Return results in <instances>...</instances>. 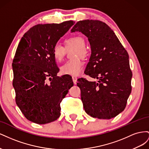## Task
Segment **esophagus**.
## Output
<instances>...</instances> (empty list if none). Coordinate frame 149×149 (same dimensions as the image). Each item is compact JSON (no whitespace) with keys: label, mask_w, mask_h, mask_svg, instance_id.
<instances>
[{"label":"esophagus","mask_w":149,"mask_h":149,"mask_svg":"<svg viewBox=\"0 0 149 149\" xmlns=\"http://www.w3.org/2000/svg\"><path fill=\"white\" fill-rule=\"evenodd\" d=\"M72 79H73V81L74 84H76V82H77V78L75 77V76H73V77H72Z\"/></svg>","instance_id":"esophagus-1"}]
</instances>
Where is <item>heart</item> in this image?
I'll use <instances>...</instances> for the list:
<instances>
[{
  "label": "heart",
  "mask_w": 149,
  "mask_h": 149,
  "mask_svg": "<svg viewBox=\"0 0 149 149\" xmlns=\"http://www.w3.org/2000/svg\"><path fill=\"white\" fill-rule=\"evenodd\" d=\"M66 48H75L73 53V58L81 57L83 58L86 57L88 51L86 49L85 40L81 36H74L67 39L65 41ZM52 54L55 60L60 61L63 58L65 54V48L59 43H56L52 49ZM83 69V63L79 58H76L73 60L66 62L61 67V72L62 74L70 76H78Z\"/></svg>",
  "instance_id": "b5f03b06"
}]
</instances>
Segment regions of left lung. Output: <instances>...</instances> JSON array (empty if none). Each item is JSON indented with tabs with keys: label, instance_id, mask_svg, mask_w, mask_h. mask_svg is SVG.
Segmentation results:
<instances>
[{
	"label": "left lung",
	"instance_id": "8db88e82",
	"mask_svg": "<svg viewBox=\"0 0 149 149\" xmlns=\"http://www.w3.org/2000/svg\"><path fill=\"white\" fill-rule=\"evenodd\" d=\"M71 31L88 38L91 54L84 73L97 79L78 80L84 111L93 118H113L124 110L131 93L128 53L113 30L101 21H79Z\"/></svg>",
	"mask_w": 149,
	"mask_h": 149
}]
</instances>
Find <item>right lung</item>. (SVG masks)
<instances>
[{"instance_id": "add662e5", "label": "right lung", "mask_w": 149, "mask_h": 149, "mask_svg": "<svg viewBox=\"0 0 149 149\" xmlns=\"http://www.w3.org/2000/svg\"><path fill=\"white\" fill-rule=\"evenodd\" d=\"M74 24L69 20L35 25L18 45L12 63L15 102L34 123L45 124L59 118L60 102L73 86L70 76H57L59 68L52 49Z\"/></svg>"}]
</instances>
